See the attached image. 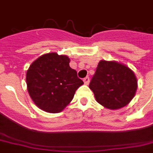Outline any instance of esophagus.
<instances>
[{"label": "esophagus", "mask_w": 153, "mask_h": 153, "mask_svg": "<svg viewBox=\"0 0 153 153\" xmlns=\"http://www.w3.org/2000/svg\"><path fill=\"white\" fill-rule=\"evenodd\" d=\"M83 82H84V83H85L86 85H88V84L89 83V78H88V77L84 78V79H83Z\"/></svg>", "instance_id": "1"}]
</instances>
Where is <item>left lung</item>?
Listing matches in <instances>:
<instances>
[{
	"label": "left lung",
	"instance_id": "8db88e82",
	"mask_svg": "<svg viewBox=\"0 0 153 153\" xmlns=\"http://www.w3.org/2000/svg\"><path fill=\"white\" fill-rule=\"evenodd\" d=\"M138 88L134 73L116 61L101 60L89 83L97 102L106 108L117 110L130 102Z\"/></svg>",
	"mask_w": 153,
	"mask_h": 153
}]
</instances>
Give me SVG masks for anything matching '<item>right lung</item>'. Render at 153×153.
Listing matches in <instances>:
<instances>
[{"label": "right lung", "mask_w": 153, "mask_h": 153, "mask_svg": "<svg viewBox=\"0 0 153 153\" xmlns=\"http://www.w3.org/2000/svg\"><path fill=\"white\" fill-rule=\"evenodd\" d=\"M70 58L56 52L44 54L31 64L26 74L27 88L40 109L59 113L72 101L83 82L70 67Z\"/></svg>", "instance_id": "add662e5"}]
</instances>
